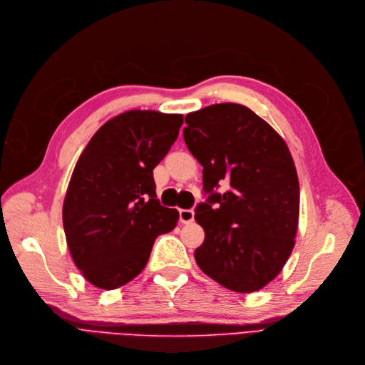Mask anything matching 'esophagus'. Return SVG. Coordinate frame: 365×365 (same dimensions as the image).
Wrapping results in <instances>:
<instances>
[{
    "mask_svg": "<svg viewBox=\"0 0 365 365\" xmlns=\"http://www.w3.org/2000/svg\"><path fill=\"white\" fill-rule=\"evenodd\" d=\"M180 221L182 224H190L195 221V212L192 210H180Z\"/></svg>",
    "mask_w": 365,
    "mask_h": 365,
    "instance_id": "34e87169",
    "label": "esophagus"
}]
</instances>
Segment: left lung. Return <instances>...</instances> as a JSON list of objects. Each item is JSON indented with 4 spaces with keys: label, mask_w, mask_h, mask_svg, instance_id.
Wrapping results in <instances>:
<instances>
[{
    "label": "left lung",
    "mask_w": 365,
    "mask_h": 365,
    "mask_svg": "<svg viewBox=\"0 0 365 365\" xmlns=\"http://www.w3.org/2000/svg\"><path fill=\"white\" fill-rule=\"evenodd\" d=\"M184 141L203 166L196 207L205 230L200 270L236 292H254L281 273L299 227L300 185L284 138L240 103H214L185 115ZM224 185L228 192L215 190Z\"/></svg>",
    "instance_id": "left-lung-1"
}]
</instances>
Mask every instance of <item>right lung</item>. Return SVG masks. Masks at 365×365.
<instances>
[{
    "instance_id": "right-lung-1",
    "label": "right lung",
    "mask_w": 365,
    "mask_h": 365,
    "mask_svg": "<svg viewBox=\"0 0 365 365\" xmlns=\"http://www.w3.org/2000/svg\"><path fill=\"white\" fill-rule=\"evenodd\" d=\"M182 114L130 110L110 118L86 145L63 199L68 250L86 281L115 289L140 274L155 237L180 214L155 199L153 169L175 143Z\"/></svg>"
}]
</instances>
